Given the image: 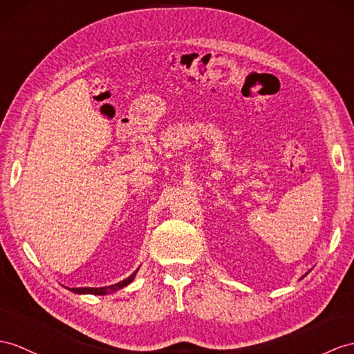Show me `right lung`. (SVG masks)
I'll return each instance as SVG.
<instances>
[{
	"label": "right lung",
	"instance_id": "add662e5",
	"mask_svg": "<svg viewBox=\"0 0 354 354\" xmlns=\"http://www.w3.org/2000/svg\"><path fill=\"white\" fill-rule=\"evenodd\" d=\"M138 270H135L131 277L120 281L117 283H114V286H108V287H100V288H91V287H84V288H68L73 292H77V295H96V296H105V295H109V292H114L117 290H122L123 287L129 286L133 279H135V274H136Z\"/></svg>",
	"mask_w": 354,
	"mask_h": 354
}]
</instances>
